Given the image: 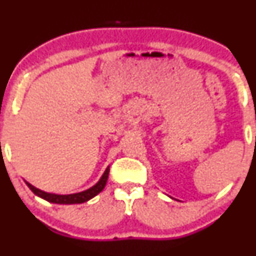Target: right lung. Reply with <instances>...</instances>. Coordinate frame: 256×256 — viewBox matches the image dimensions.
<instances>
[{"label":"right lung","mask_w":256,"mask_h":256,"mask_svg":"<svg viewBox=\"0 0 256 256\" xmlns=\"http://www.w3.org/2000/svg\"><path fill=\"white\" fill-rule=\"evenodd\" d=\"M108 174H110V167L106 168L105 172H104L102 178L99 180L96 185H94L92 188L89 190H86L84 192L80 193H74V194H68V196H58V194H53V193H46L44 190L40 188H36L28 182H26V184L28 185V188L32 190V192L36 194L37 196H40L44 200L52 202V203H58V204H76V203H84L89 201L90 198L96 196L105 188L107 183Z\"/></svg>","instance_id":"1"}]
</instances>
